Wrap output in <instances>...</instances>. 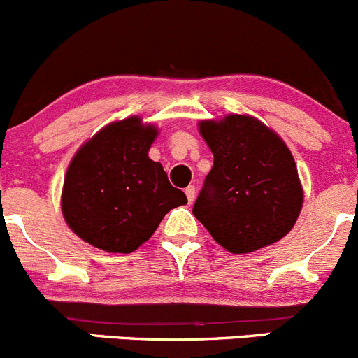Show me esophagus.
<instances>
[{
  "label": "esophagus",
  "mask_w": 358,
  "mask_h": 358,
  "mask_svg": "<svg viewBox=\"0 0 358 358\" xmlns=\"http://www.w3.org/2000/svg\"><path fill=\"white\" fill-rule=\"evenodd\" d=\"M186 196H187V201H189V203H193L194 196H196V189H194V186L186 187Z\"/></svg>",
  "instance_id": "1"
}]
</instances>
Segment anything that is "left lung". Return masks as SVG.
<instances>
[{"label": "left lung", "instance_id": "left-lung-1", "mask_svg": "<svg viewBox=\"0 0 358 358\" xmlns=\"http://www.w3.org/2000/svg\"><path fill=\"white\" fill-rule=\"evenodd\" d=\"M214 155L193 214L212 238L247 254L287 235L303 205L298 169L284 141L256 118L201 122Z\"/></svg>", "mask_w": 358, "mask_h": 358}]
</instances>
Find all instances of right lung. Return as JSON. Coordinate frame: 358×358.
I'll return each instance as SVG.
<instances>
[{"mask_svg": "<svg viewBox=\"0 0 358 358\" xmlns=\"http://www.w3.org/2000/svg\"><path fill=\"white\" fill-rule=\"evenodd\" d=\"M157 137L141 118L104 127L67 169L62 214L67 226L97 249L129 254L151 238L171 208L187 203L167 172L148 157Z\"/></svg>", "mask_w": 358, "mask_h": 358, "instance_id": "obj_1", "label": "right lung"}]
</instances>
